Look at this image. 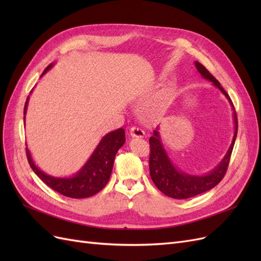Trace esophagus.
<instances>
[{"instance_id":"obj_1","label":"esophagus","mask_w":261,"mask_h":261,"mask_svg":"<svg viewBox=\"0 0 261 261\" xmlns=\"http://www.w3.org/2000/svg\"><path fill=\"white\" fill-rule=\"evenodd\" d=\"M130 136L134 138H143L145 136V132L136 126H133L130 128Z\"/></svg>"}]
</instances>
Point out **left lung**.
Instances as JSON below:
<instances>
[{"mask_svg":"<svg viewBox=\"0 0 261 261\" xmlns=\"http://www.w3.org/2000/svg\"><path fill=\"white\" fill-rule=\"evenodd\" d=\"M195 66L203 78L210 81L217 88L220 89V91L224 94L226 99L230 101V103L234 110L233 102L230 96H228L216 78L209 73V70L202 64H200L199 62H195ZM233 116L235 123V132L232 144L230 148H228L222 161L219 163V165H217V168H215V170H212L210 173L203 176L191 175L176 169L171 162L169 155L167 154V151L164 150L160 133L158 132V128L153 130V135L149 139V170L150 176H151V179L154 185L158 187V189L164 195L171 197V198L186 199L202 194L204 192H208L211 188L217 186L225 175L228 163H230V158L235 144L236 135H238V116H236L235 110Z\"/></svg>","mask_w":261,"mask_h":261,"instance_id":"8db88e82","label":"left lung"}]
</instances>
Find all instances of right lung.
<instances>
[{"instance_id":"add662e5","label":"right lung","mask_w":261,"mask_h":261,"mask_svg":"<svg viewBox=\"0 0 261 261\" xmlns=\"http://www.w3.org/2000/svg\"><path fill=\"white\" fill-rule=\"evenodd\" d=\"M52 66L53 63L44 69L41 76L48 72ZM28 100L29 97L23 108V123H25ZM124 143L125 130L123 128L110 132L101 139L89 160L72 177H54L45 174L33 161L28 148H26V154L30 168L46 185L61 195L69 197V198L81 199L96 195L108 184L112 173L115 154Z\"/></svg>"}]
</instances>
